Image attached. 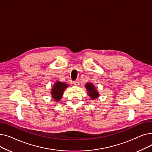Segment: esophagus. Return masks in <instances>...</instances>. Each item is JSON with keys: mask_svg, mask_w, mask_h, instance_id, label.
<instances>
[{"mask_svg": "<svg viewBox=\"0 0 152 152\" xmlns=\"http://www.w3.org/2000/svg\"><path fill=\"white\" fill-rule=\"evenodd\" d=\"M73 84L75 85V86H79V79H76V81H73Z\"/></svg>", "mask_w": 152, "mask_h": 152, "instance_id": "obj_1", "label": "esophagus"}]
</instances>
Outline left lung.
Wrapping results in <instances>:
<instances>
[{"mask_svg":"<svg viewBox=\"0 0 152 152\" xmlns=\"http://www.w3.org/2000/svg\"><path fill=\"white\" fill-rule=\"evenodd\" d=\"M85 87L87 91V94L89 95L91 100H94L99 97V93L97 91V89L95 88V87L93 84H92L91 83H86Z\"/></svg>","mask_w":152,"mask_h":152,"instance_id":"left-lung-1","label":"left lung"}]
</instances>
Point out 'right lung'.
<instances>
[{"instance_id": "1", "label": "right lung", "mask_w": 152, "mask_h": 152, "mask_svg": "<svg viewBox=\"0 0 152 152\" xmlns=\"http://www.w3.org/2000/svg\"><path fill=\"white\" fill-rule=\"evenodd\" d=\"M69 86L68 84L61 83L60 81L55 82V84L53 86L51 91L52 97L56 101L58 102L61 100L63 94L67 87Z\"/></svg>"}]
</instances>
